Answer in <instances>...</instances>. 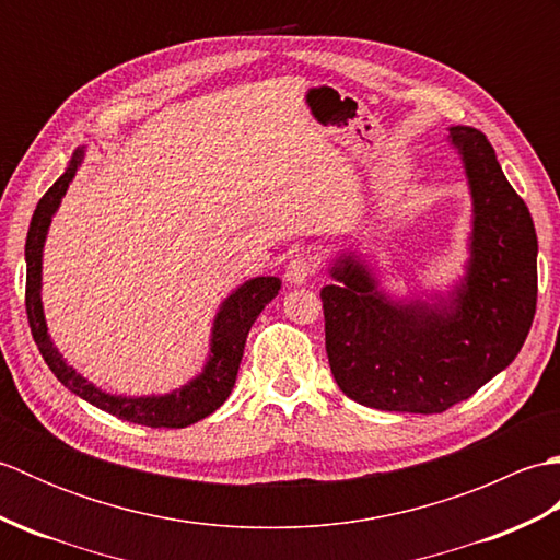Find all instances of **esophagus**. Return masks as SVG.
Here are the masks:
<instances>
[{"mask_svg":"<svg viewBox=\"0 0 560 560\" xmlns=\"http://www.w3.org/2000/svg\"><path fill=\"white\" fill-rule=\"evenodd\" d=\"M317 269V261L313 255H295L289 259L287 271H283V279H287L291 287H301L307 279L313 277Z\"/></svg>","mask_w":560,"mask_h":560,"instance_id":"esophagus-1","label":"esophagus"}]
</instances>
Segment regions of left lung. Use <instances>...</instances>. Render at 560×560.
<instances>
[{"instance_id": "1", "label": "left lung", "mask_w": 560, "mask_h": 560, "mask_svg": "<svg viewBox=\"0 0 560 560\" xmlns=\"http://www.w3.org/2000/svg\"><path fill=\"white\" fill-rule=\"evenodd\" d=\"M471 195L464 277L431 299H392L355 249L331 259L325 347L339 389L363 407L440 413L515 361L537 311V231L479 129L450 127Z\"/></svg>"}]
</instances>
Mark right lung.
Here are the masks:
<instances>
[{"label": "right lung", "mask_w": 560, "mask_h": 560, "mask_svg": "<svg viewBox=\"0 0 560 560\" xmlns=\"http://www.w3.org/2000/svg\"><path fill=\"white\" fill-rule=\"evenodd\" d=\"M83 149H77L71 156L67 171L59 175V180L47 189L38 207L33 211L31 229L26 237V313L33 339L38 343L47 368L55 377L77 397L86 399L93 407L108 411L117 419L129 423H141L149 428H185L207 419L209 413L217 411L221 404L229 399L235 385L237 368L243 361L245 339L249 327L255 325L257 315L265 311L269 301L277 299L281 289V279L277 277H255L241 283L229 299L219 305V313L213 317L209 355L201 373L189 380L187 385L177 387L168 395H144V397H127L110 395L71 368L62 353L57 351L50 335H47V323L43 313V247L47 231H50L52 217L57 213L62 197L74 180L77 171L83 163Z\"/></svg>", "instance_id": "add662e5"}]
</instances>
